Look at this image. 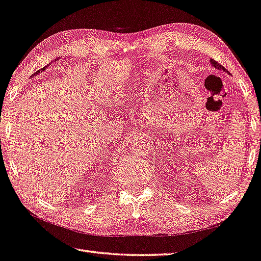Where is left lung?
Here are the masks:
<instances>
[{"mask_svg": "<svg viewBox=\"0 0 261 261\" xmlns=\"http://www.w3.org/2000/svg\"><path fill=\"white\" fill-rule=\"evenodd\" d=\"M210 62H211V64L214 65V68H216V69H218V70H220V71L222 70V71H226V72H228V71H227V69L223 68V66H222L220 63H218L217 61H215L214 59H211V60H210Z\"/></svg>", "mask_w": 261, "mask_h": 261, "instance_id": "8db88e82", "label": "left lung"}]
</instances>
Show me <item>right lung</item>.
I'll list each match as a JSON object with an SVG mask.
<instances>
[{
    "instance_id": "obj_1",
    "label": "right lung",
    "mask_w": 261,
    "mask_h": 261,
    "mask_svg": "<svg viewBox=\"0 0 261 261\" xmlns=\"http://www.w3.org/2000/svg\"><path fill=\"white\" fill-rule=\"evenodd\" d=\"M45 68H47V66H45ZM45 68H43V69H41V70H44ZM39 73H40V71H39ZM34 74H35V73H34Z\"/></svg>"
}]
</instances>
